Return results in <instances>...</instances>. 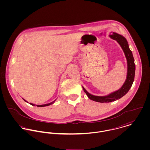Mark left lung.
Instances as JSON below:
<instances>
[{"label": "left lung", "mask_w": 150, "mask_h": 150, "mask_svg": "<svg viewBox=\"0 0 150 150\" xmlns=\"http://www.w3.org/2000/svg\"><path fill=\"white\" fill-rule=\"evenodd\" d=\"M110 38H111L112 39L116 40L118 43L120 44L121 47H122L126 58L127 59L128 62V73H127V80L124 84L122 86L118 91L107 95L105 96H94L89 93H88L84 87H83L84 91L86 92L88 97L92 100L100 102V103H109L111 102H114L115 100H117L120 98H121L122 96H124L125 95H126L130 88L133 84L134 79V74H135V64L134 62V58L133 57L132 52L131 50L129 48L128 43L126 39L123 37L122 36L116 33L115 32L112 33V35H110Z\"/></svg>", "instance_id": "8db88e82"}]
</instances>
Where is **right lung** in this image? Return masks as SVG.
<instances>
[{"mask_svg": "<svg viewBox=\"0 0 150 150\" xmlns=\"http://www.w3.org/2000/svg\"><path fill=\"white\" fill-rule=\"evenodd\" d=\"M24 100V99H23ZM25 102H26L25 100H24ZM55 100H54V102H51V103H48V104H45V105H36L37 107H45V106H49V105H51V104H52V103H54V102H55ZM30 105H32V106H35V105H33V104H32V103H29Z\"/></svg>", "mask_w": 150, "mask_h": 150, "instance_id": "add662e5", "label": "right lung"}]
</instances>
